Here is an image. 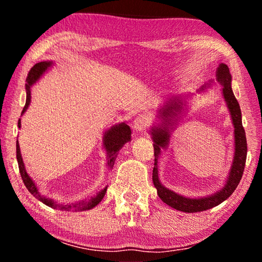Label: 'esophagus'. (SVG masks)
I'll return each mask as SVG.
<instances>
[{
  "label": "esophagus",
  "mask_w": 262,
  "mask_h": 262,
  "mask_svg": "<svg viewBox=\"0 0 262 262\" xmlns=\"http://www.w3.org/2000/svg\"><path fill=\"white\" fill-rule=\"evenodd\" d=\"M148 125V119L145 118V115H137L133 121V128L136 132H142Z\"/></svg>",
  "instance_id": "esophagus-1"
}]
</instances>
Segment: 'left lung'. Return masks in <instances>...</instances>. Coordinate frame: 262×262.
Returning a JSON list of instances; mask_svg holds the SVG:
<instances>
[{
	"label": "left lung",
	"instance_id": "left-lung-1",
	"mask_svg": "<svg viewBox=\"0 0 262 262\" xmlns=\"http://www.w3.org/2000/svg\"><path fill=\"white\" fill-rule=\"evenodd\" d=\"M231 74L229 72L227 64L221 63L216 70V79L222 85V92L225 99V103L231 115L232 123L234 127V155L231 168H230L228 179L225 185L216 193L203 198H186L177 194L173 190L164 187L158 178V157L162 152V149H165L171 137V132L174 129L177 122L180 120V114L184 111L186 105V97L176 96L166 101L164 106L158 110V119L161 123L151 128V136L154 141L155 151V166L152 171V181L155 187L157 188V194L163 202L174 209L185 212H198L203 211L210 208L219 206L220 203L227 200L234 189L237 188L239 181L242 179L244 168H245L247 143L245 129L242 123V111L236 97L233 95L231 88ZM206 86H202L200 91H203Z\"/></svg>",
	"mask_w": 262,
	"mask_h": 262
}]
</instances>
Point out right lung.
I'll return each mask as SVG.
<instances>
[{"instance_id": "obj_1", "label": "right lung", "mask_w": 262, "mask_h": 262, "mask_svg": "<svg viewBox=\"0 0 262 262\" xmlns=\"http://www.w3.org/2000/svg\"><path fill=\"white\" fill-rule=\"evenodd\" d=\"M53 62L52 61H41L39 63H35L28 74V78H26V103L23 111H21V115L25 113V111L28 110L30 101H31V86L40 78L47 69L52 67ZM18 128H20V119L18 120ZM132 140V130L129 126L125 122L119 123V125H114L110 128V129L104 133L103 136V145L106 150V157H107V165L110 168H113L114 162L117 159L118 151L120 150L123 145H125L127 142ZM16 154H17V162H18V167L19 172L21 176V179H23V183L26 186V188L29 189V192L33 195L35 199H38L39 201L45 203L46 206L53 208V209H59V210H66V211H83V210H89L92 209V208L96 207L98 203L103 200L105 196L106 190H107V186L104 189H101L100 192L96 196L91 198L90 200H82L77 201L75 203H57L56 201L53 200L51 198L43 196L40 194L37 185L34 184V181L31 179V177L28 174V172L25 170L23 158H21L20 155V148L19 143L17 141L16 143Z\"/></svg>"}]
</instances>
